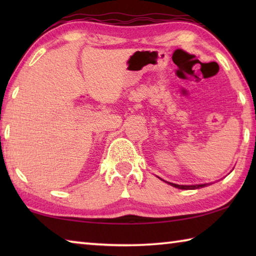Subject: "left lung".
I'll use <instances>...</instances> for the list:
<instances>
[{
    "label": "left lung",
    "instance_id": "left-lung-1",
    "mask_svg": "<svg viewBox=\"0 0 256 256\" xmlns=\"http://www.w3.org/2000/svg\"><path fill=\"white\" fill-rule=\"evenodd\" d=\"M166 182V180H164ZM172 186H174V188H180V190H196V188H204V186L209 185V184H198V185H178V184H174V183H170V182H166Z\"/></svg>",
    "mask_w": 256,
    "mask_h": 256
}]
</instances>
